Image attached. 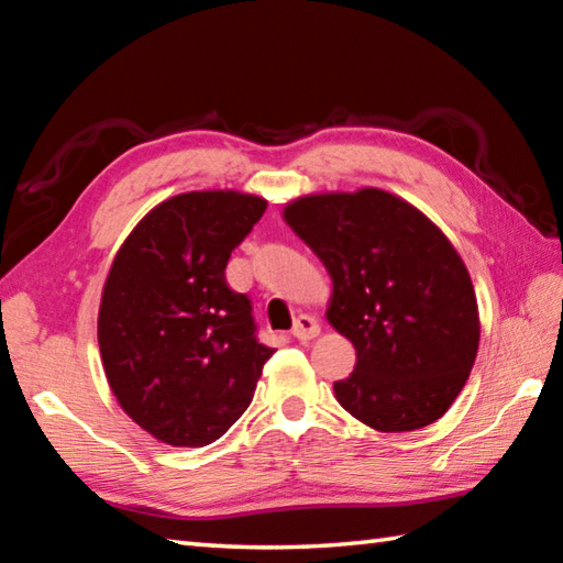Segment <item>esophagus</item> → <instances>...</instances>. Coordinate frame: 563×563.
I'll return each instance as SVG.
<instances>
[{"instance_id": "obj_1", "label": "esophagus", "mask_w": 563, "mask_h": 563, "mask_svg": "<svg viewBox=\"0 0 563 563\" xmlns=\"http://www.w3.org/2000/svg\"><path fill=\"white\" fill-rule=\"evenodd\" d=\"M292 336L297 339V341H312L314 336H319V324H317V319L314 317H309V314H300L295 319V324H292Z\"/></svg>"}]
</instances>
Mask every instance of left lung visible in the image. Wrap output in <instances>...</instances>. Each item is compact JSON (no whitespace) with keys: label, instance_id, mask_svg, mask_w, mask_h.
Wrapping results in <instances>:
<instances>
[{"label":"left lung","instance_id":"1","mask_svg":"<svg viewBox=\"0 0 563 563\" xmlns=\"http://www.w3.org/2000/svg\"><path fill=\"white\" fill-rule=\"evenodd\" d=\"M285 222L333 280L329 321L355 345L336 399L382 433L430 426L457 399L479 349V309L457 251L379 188L307 196Z\"/></svg>","mask_w":563,"mask_h":563}]
</instances>
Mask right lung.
I'll use <instances>...</instances> for the list:
<instances>
[{
  "mask_svg": "<svg viewBox=\"0 0 563 563\" xmlns=\"http://www.w3.org/2000/svg\"><path fill=\"white\" fill-rule=\"evenodd\" d=\"M268 202L234 190L164 200L118 251L103 285L99 345L118 404L174 448L222 438L254 399L273 349L227 261Z\"/></svg>",
  "mask_w": 563,
  "mask_h": 563,
  "instance_id": "right-lung-1",
  "label": "right lung"
}]
</instances>
